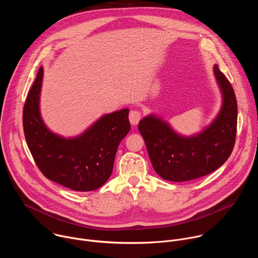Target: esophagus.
I'll list each match as a JSON object with an SVG mask.
<instances>
[{"instance_id": "esophagus-1", "label": "esophagus", "mask_w": 258, "mask_h": 258, "mask_svg": "<svg viewBox=\"0 0 258 258\" xmlns=\"http://www.w3.org/2000/svg\"><path fill=\"white\" fill-rule=\"evenodd\" d=\"M141 117H142V113L140 110H132L128 115V119L133 125L138 124L139 121L141 120Z\"/></svg>"}]
</instances>
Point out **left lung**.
Returning a JSON list of instances; mask_svg holds the SVG:
<instances>
[{"instance_id":"1","label":"left lung","mask_w":258,"mask_h":258,"mask_svg":"<svg viewBox=\"0 0 258 258\" xmlns=\"http://www.w3.org/2000/svg\"><path fill=\"white\" fill-rule=\"evenodd\" d=\"M214 75L223 94V106L213 122L192 137L177 135L162 119L149 115L139 122L154 170L164 179L186 181L204 176L230 157L237 133V99L217 65Z\"/></svg>"}]
</instances>
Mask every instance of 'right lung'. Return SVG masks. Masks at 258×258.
<instances>
[{
  "instance_id": "obj_1",
  "label": "right lung",
  "mask_w": 258,
  "mask_h": 258,
  "mask_svg": "<svg viewBox=\"0 0 258 258\" xmlns=\"http://www.w3.org/2000/svg\"><path fill=\"white\" fill-rule=\"evenodd\" d=\"M43 67L23 107V131L28 149L42 173L73 191H94L112 173L115 154L128 134V109L103 115L83 135L65 139L45 125L40 114Z\"/></svg>"
}]
</instances>
